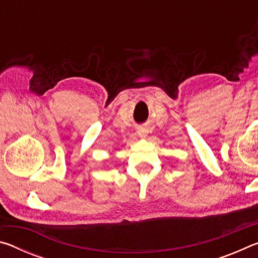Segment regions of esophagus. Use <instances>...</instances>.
I'll return each mask as SVG.
<instances>
[{"mask_svg": "<svg viewBox=\"0 0 258 258\" xmlns=\"http://www.w3.org/2000/svg\"><path fill=\"white\" fill-rule=\"evenodd\" d=\"M137 133H138V135H139L140 138H147L148 130L146 127H139L138 131H137Z\"/></svg>", "mask_w": 258, "mask_h": 258, "instance_id": "esophagus-1", "label": "esophagus"}]
</instances>
